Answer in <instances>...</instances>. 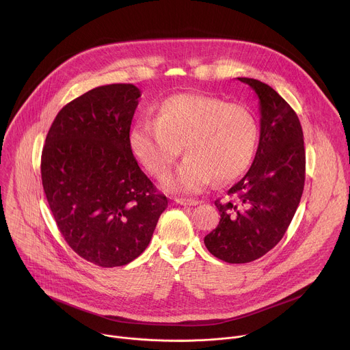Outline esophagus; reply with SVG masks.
<instances>
[{
	"label": "esophagus",
	"instance_id": "1",
	"mask_svg": "<svg viewBox=\"0 0 350 350\" xmlns=\"http://www.w3.org/2000/svg\"><path fill=\"white\" fill-rule=\"evenodd\" d=\"M174 201L176 204L184 205V206H196L199 204H202V201H198V199H185V198H176Z\"/></svg>",
	"mask_w": 350,
	"mask_h": 350
}]
</instances>
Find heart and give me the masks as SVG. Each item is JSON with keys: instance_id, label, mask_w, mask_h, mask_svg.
Returning a JSON list of instances; mask_svg holds the SVG:
<instances>
[{"instance_id": "b5f03b06", "label": "heart", "mask_w": 350, "mask_h": 350, "mask_svg": "<svg viewBox=\"0 0 350 350\" xmlns=\"http://www.w3.org/2000/svg\"><path fill=\"white\" fill-rule=\"evenodd\" d=\"M259 124L245 107L204 94H177L158 107L154 122L139 120L130 131L135 159L152 176H166L183 152L187 158L163 180L170 192H201L213 178H238L252 163Z\"/></svg>"}]
</instances>
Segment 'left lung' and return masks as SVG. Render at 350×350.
<instances>
[{
    "label": "left lung",
    "mask_w": 350,
    "mask_h": 350,
    "mask_svg": "<svg viewBox=\"0 0 350 350\" xmlns=\"http://www.w3.org/2000/svg\"><path fill=\"white\" fill-rule=\"evenodd\" d=\"M259 98L260 138L254 163L224 201L216 199L217 227L205 237L208 251L227 263L254 262L281 241L301 202L306 154L295 111L270 85L238 77Z\"/></svg>",
    "instance_id": "1"
}]
</instances>
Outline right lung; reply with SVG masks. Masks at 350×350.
<instances>
[{
	"label": "right lung",
	"mask_w": 350,
	"mask_h": 350,
	"mask_svg": "<svg viewBox=\"0 0 350 350\" xmlns=\"http://www.w3.org/2000/svg\"><path fill=\"white\" fill-rule=\"evenodd\" d=\"M139 96L133 84L90 90L59 111L42 148L41 180L57 226L80 258L101 267L138 258L167 208L131 152Z\"/></svg>",
	"instance_id": "obj_1"
}]
</instances>
